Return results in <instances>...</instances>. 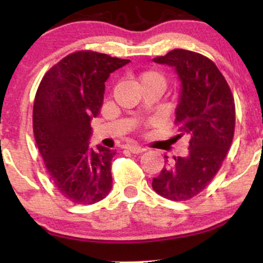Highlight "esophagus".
Wrapping results in <instances>:
<instances>
[{
	"instance_id": "34e87169",
	"label": "esophagus",
	"mask_w": 263,
	"mask_h": 263,
	"mask_svg": "<svg viewBox=\"0 0 263 263\" xmlns=\"http://www.w3.org/2000/svg\"><path fill=\"white\" fill-rule=\"evenodd\" d=\"M126 149H128L131 153H142L146 151V148L137 146V144H127V146H126Z\"/></svg>"
}]
</instances>
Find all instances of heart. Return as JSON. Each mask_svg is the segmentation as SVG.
<instances>
[{
  "label": "heart",
  "instance_id": "obj_1",
  "mask_svg": "<svg viewBox=\"0 0 263 263\" xmlns=\"http://www.w3.org/2000/svg\"><path fill=\"white\" fill-rule=\"evenodd\" d=\"M140 81H141L142 86L143 85H157V86L162 87L163 90L165 89V85H167L165 77L158 70L143 71V73L140 75Z\"/></svg>",
  "mask_w": 263,
  "mask_h": 263
}]
</instances>
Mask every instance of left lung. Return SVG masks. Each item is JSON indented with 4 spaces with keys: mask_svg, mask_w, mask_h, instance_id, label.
Listing matches in <instances>:
<instances>
[{
    "mask_svg": "<svg viewBox=\"0 0 263 263\" xmlns=\"http://www.w3.org/2000/svg\"><path fill=\"white\" fill-rule=\"evenodd\" d=\"M153 62L173 66L180 80L176 123L179 135L189 138L188 153L168 161L153 178L156 193L182 201L206 188L221 167L235 131V102L230 87L218 66L206 57L174 49Z\"/></svg>",
    "mask_w": 263,
    "mask_h": 263,
    "instance_id": "obj_1",
    "label": "left lung"
}]
</instances>
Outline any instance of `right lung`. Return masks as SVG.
<instances>
[{"label":"right lung","instance_id":"right-lung-1","mask_svg":"<svg viewBox=\"0 0 263 263\" xmlns=\"http://www.w3.org/2000/svg\"><path fill=\"white\" fill-rule=\"evenodd\" d=\"M129 60L90 50L69 54L42 79L33 105V131L50 180L74 204L100 201L112 188L116 151L90 146L105 81Z\"/></svg>","mask_w":263,"mask_h":263}]
</instances>
